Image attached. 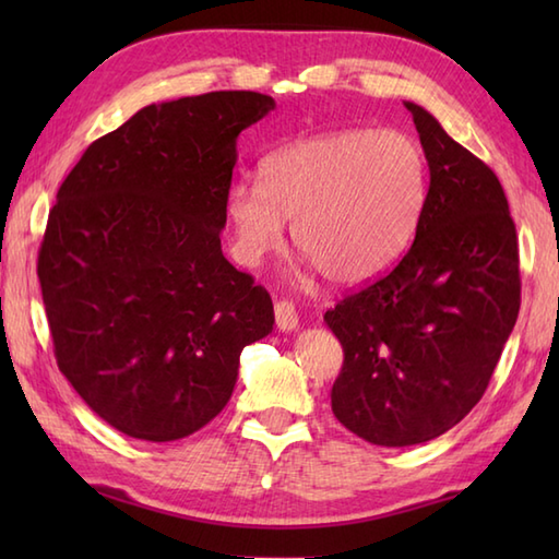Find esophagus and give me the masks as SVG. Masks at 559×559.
<instances>
[{
  "instance_id": "1",
  "label": "esophagus",
  "mask_w": 559,
  "mask_h": 559,
  "mask_svg": "<svg viewBox=\"0 0 559 559\" xmlns=\"http://www.w3.org/2000/svg\"><path fill=\"white\" fill-rule=\"evenodd\" d=\"M273 314H276V326L281 331H293L298 329V312H295V305L288 300H278L273 307Z\"/></svg>"
}]
</instances>
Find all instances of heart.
I'll return each mask as SVG.
<instances>
[{
  "mask_svg": "<svg viewBox=\"0 0 559 559\" xmlns=\"http://www.w3.org/2000/svg\"><path fill=\"white\" fill-rule=\"evenodd\" d=\"M427 199V160L399 129H341L283 146L264 177L240 175L225 197L235 257L257 266L293 218L307 266L338 286L384 273L406 252Z\"/></svg>",
  "mask_w": 559,
  "mask_h": 559,
  "instance_id": "heart-1",
  "label": "heart"
}]
</instances>
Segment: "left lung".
Returning a JSON list of instances; mask_svg holds the SVG:
<instances>
[{"instance_id": "1", "label": "left lung", "mask_w": 559, "mask_h": 559, "mask_svg": "<svg viewBox=\"0 0 559 559\" xmlns=\"http://www.w3.org/2000/svg\"><path fill=\"white\" fill-rule=\"evenodd\" d=\"M406 108L430 170L415 240L394 269L324 314L343 346L331 411L379 447L420 444L466 418L521 305L500 180L420 105Z\"/></svg>"}]
</instances>
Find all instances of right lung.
Returning <instances> with one entry per match:
<instances>
[{
    "label": "right lung",
    "mask_w": 559,
    "mask_h": 559,
    "mask_svg": "<svg viewBox=\"0 0 559 559\" xmlns=\"http://www.w3.org/2000/svg\"><path fill=\"white\" fill-rule=\"evenodd\" d=\"M273 108L254 91L146 105L59 187L38 252L55 358L115 430H201L230 401L242 348L273 329L271 295L221 249L237 136Z\"/></svg>",
    "instance_id": "add662e5"
}]
</instances>
